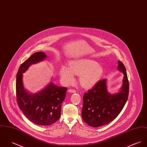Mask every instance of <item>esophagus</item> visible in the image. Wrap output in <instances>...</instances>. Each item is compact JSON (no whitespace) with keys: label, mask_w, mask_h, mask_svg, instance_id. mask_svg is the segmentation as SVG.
I'll return each instance as SVG.
<instances>
[{"label":"esophagus","mask_w":147,"mask_h":147,"mask_svg":"<svg viewBox=\"0 0 147 147\" xmlns=\"http://www.w3.org/2000/svg\"><path fill=\"white\" fill-rule=\"evenodd\" d=\"M68 92H71V93H75V92H77V91L76 90H74V89H69Z\"/></svg>","instance_id":"34e87169"}]
</instances>
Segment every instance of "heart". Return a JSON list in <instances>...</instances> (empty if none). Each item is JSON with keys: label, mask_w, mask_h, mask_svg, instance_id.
<instances>
[{"label": "heart", "mask_w": 147, "mask_h": 147, "mask_svg": "<svg viewBox=\"0 0 147 147\" xmlns=\"http://www.w3.org/2000/svg\"><path fill=\"white\" fill-rule=\"evenodd\" d=\"M102 67L98 63L91 59H80L71 61L67 68L62 67L59 74L64 81L69 83L73 74L80 75V82L86 87L94 86L102 73Z\"/></svg>", "instance_id": "1"}]
</instances>
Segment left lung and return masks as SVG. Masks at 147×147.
I'll use <instances>...</instances> for the list:
<instances>
[{"label":"left lung","mask_w":147,"mask_h":147,"mask_svg":"<svg viewBox=\"0 0 147 147\" xmlns=\"http://www.w3.org/2000/svg\"><path fill=\"white\" fill-rule=\"evenodd\" d=\"M118 69L124 75L120 92L108 93L106 80H100L84 94L82 117L89 126L98 127L113 121L123 108L129 96V83L123 64L118 60Z\"/></svg>","instance_id":"obj_1"}]
</instances>
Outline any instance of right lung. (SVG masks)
I'll return each mask as SVG.
<instances>
[{
  "label": "right lung",
  "mask_w": 147,
  "mask_h": 147,
  "mask_svg": "<svg viewBox=\"0 0 147 147\" xmlns=\"http://www.w3.org/2000/svg\"><path fill=\"white\" fill-rule=\"evenodd\" d=\"M46 55L43 52L34 53L20 66L16 75V91L19 108L33 123L49 126L60 117L61 104L66 96L67 88L51 83L45 89L34 95L24 90L22 77L30 66L43 60Z\"/></svg>",
  "instance_id": "add662e5"
}]
</instances>
